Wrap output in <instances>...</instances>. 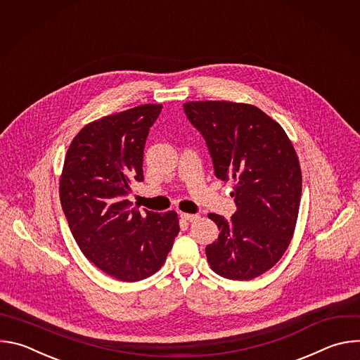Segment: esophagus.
<instances>
[{
	"mask_svg": "<svg viewBox=\"0 0 360 360\" xmlns=\"http://www.w3.org/2000/svg\"><path fill=\"white\" fill-rule=\"evenodd\" d=\"M181 218L185 219V221H188V222H193V221H196L199 217H198L196 214H181Z\"/></svg>",
	"mask_w": 360,
	"mask_h": 360,
	"instance_id": "obj_1",
	"label": "esophagus"
}]
</instances>
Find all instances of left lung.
<instances>
[{"instance_id":"1","label":"left lung","mask_w":360,"mask_h":360,"mask_svg":"<svg viewBox=\"0 0 360 360\" xmlns=\"http://www.w3.org/2000/svg\"><path fill=\"white\" fill-rule=\"evenodd\" d=\"M189 122L207 142L215 176L233 181L238 211L210 214L219 229L207 259L218 275L249 281L269 271L293 236L302 174L283 128L264 111L226 101L186 102Z\"/></svg>"}]
</instances>
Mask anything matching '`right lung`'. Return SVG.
<instances>
[{
    "instance_id": "obj_1",
    "label": "right lung",
    "mask_w": 360,
    "mask_h": 360,
    "mask_svg": "<svg viewBox=\"0 0 360 360\" xmlns=\"http://www.w3.org/2000/svg\"><path fill=\"white\" fill-rule=\"evenodd\" d=\"M162 105L146 104L85 125L71 142L60 179L70 229L95 266L122 282L155 274L179 232L174 211L132 208L127 199L142 182L143 148Z\"/></svg>"
}]
</instances>
